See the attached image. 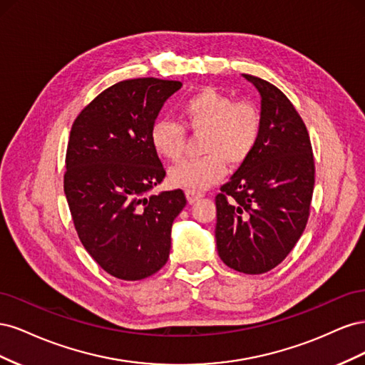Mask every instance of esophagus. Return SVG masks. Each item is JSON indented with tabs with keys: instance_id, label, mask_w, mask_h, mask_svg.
I'll return each instance as SVG.
<instances>
[{
	"instance_id": "esophagus-1",
	"label": "esophagus",
	"mask_w": 365,
	"mask_h": 365,
	"mask_svg": "<svg viewBox=\"0 0 365 365\" xmlns=\"http://www.w3.org/2000/svg\"><path fill=\"white\" fill-rule=\"evenodd\" d=\"M185 196H187V201H189L190 204H193L197 200H201V197L204 196V193L202 192H197V190H185Z\"/></svg>"
}]
</instances>
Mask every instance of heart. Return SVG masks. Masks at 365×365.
Instances as JSON below:
<instances>
[{
    "instance_id": "heart-1",
    "label": "heart",
    "mask_w": 365,
    "mask_h": 365,
    "mask_svg": "<svg viewBox=\"0 0 365 365\" xmlns=\"http://www.w3.org/2000/svg\"><path fill=\"white\" fill-rule=\"evenodd\" d=\"M182 125L169 118H157L150 125L149 141L153 152L163 160L181 157L185 129L204 132L200 160H182L169 170V181L187 190H205L227 173V163L244 164L256 150L262 135V114L250 101L235 98L204 88L181 103Z\"/></svg>"
}]
</instances>
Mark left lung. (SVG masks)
<instances>
[{"mask_svg":"<svg viewBox=\"0 0 365 365\" xmlns=\"http://www.w3.org/2000/svg\"><path fill=\"white\" fill-rule=\"evenodd\" d=\"M262 97V135L216 196V247L231 269L263 274L303 235L315 184L314 153L300 114L277 86L244 74Z\"/></svg>","mask_w":365,"mask_h":365,"instance_id":"obj_1","label":"left lung"}]
</instances>
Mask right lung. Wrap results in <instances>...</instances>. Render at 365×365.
Masks as SVG:
<instances>
[{"instance_id": "right-lung-1", "label": "right lung", "mask_w": 365, "mask_h": 365, "mask_svg": "<svg viewBox=\"0 0 365 365\" xmlns=\"http://www.w3.org/2000/svg\"><path fill=\"white\" fill-rule=\"evenodd\" d=\"M178 81L141 77L98 94L74 120L63 175L74 228L90 256L120 280H141L169 259L182 190L148 195L165 170L149 129Z\"/></svg>"}]
</instances>
